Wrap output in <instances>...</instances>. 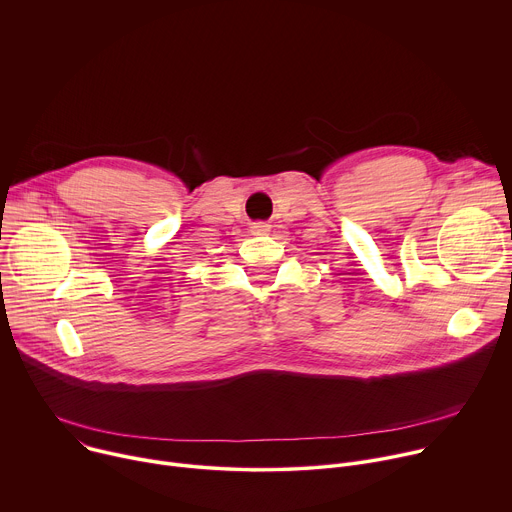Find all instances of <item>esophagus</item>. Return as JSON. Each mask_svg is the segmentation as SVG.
<instances>
[{
	"instance_id": "obj_1",
	"label": "esophagus",
	"mask_w": 512,
	"mask_h": 512,
	"mask_svg": "<svg viewBox=\"0 0 512 512\" xmlns=\"http://www.w3.org/2000/svg\"><path fill=\"white\" fill-rule=\"evenodd\" d=\"M269 231V225L267 223H253V227H251V233L253 235H265Z\"/></svg>"
}]
</instances>
